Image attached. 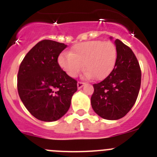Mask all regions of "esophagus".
I'll use <instances>...</instances> for the list:
<instances>
[{"label": "esophagus", "mask_w": 157, "mask_h": 157, "mask_svg": "<svg viewBox=\"0 0 157 157\" xmlns=\"http://www.w3.org/2000/svg\"><path fill=\"white\" fill-rule=\"evenodd\" d=\"M84 85H85V82H78L77 83L78 89H81Z\"/></svg>", "instance_id": "obj_1"}]
</instances>
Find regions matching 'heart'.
Returning <instances> with one entry per match:
<instances>
[{
    "mask_svg": "<svg viewBox=\"0 0 157 157\" xmlns=\"http://www.w3.org/2000/svg\"><path fill=\"white\" fill-rule=\"evenodd\" d=\"M116 59V45L112 41L98 40L76 44L70 53H62L58 62L70 77H76L84 68L86 77L101 80L112 71Z\"/></svg>",
    "mask_w": 157,
    "mask_h": 157,
    "instance_id": "1",
    "label": "heart"
}]
</instances>
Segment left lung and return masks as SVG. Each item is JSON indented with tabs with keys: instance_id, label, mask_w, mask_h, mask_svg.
Wrapping results in <instances>:
<instances>
[{
	"instance_id": "obj_1",
	"label": "left lung",
	"mask_w": 157,
	"mask_h": 157,
	"mask_svg": "<svg viewBox=\"0 0 157 157\" xmlns=\"http://www.w3.org/2000/svg\"><path fill=\"white\" fill-rule=\"evenodd\" d=\"M117 59L114 68L101 82L94 84L91 105L105 120L121 119L135 104L141 86V71L131 48L120 40L115 41Z\"/></svg>"
}]
</instances>
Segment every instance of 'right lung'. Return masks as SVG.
<instances>
[{
	"instance_id": "add662e5",
	"label": "right lung",
	"mask_w": 157,
	"mask_h": 157,
	"mask_svg": "<svg viewBox=\"0 0 157 157\" xmlns=\"http://www.w3.org/2000/svg\"><path fill=\"white\" fill-rule=\"evenodd\" d=\"M66 47L63 43L42 40L27 52L19 66V98L30 114L41 121L60 119L77 91V81L67 75L57 61Z\"/></svg>"
}]
</instances>
